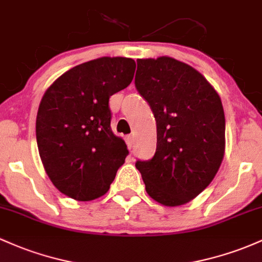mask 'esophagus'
Listing matches in <instances>:
<instances>
[{
    "mask_svg": "<svg viewBox=\"0 0 262 262\" xmlns=\"http://www.w3.org/2000/svg\"><path fill=\"white\" fill-rule=\"evenodd\" d=\"M125 142H126V145H128V148L132 149V146H133V144H134V137L128 136L125 138Z\"/></svg>",
    "mask_w": 262,
    "mask_h": 262,
    "instance_id": "34e87169",
    "label": "esophagus"
}]
</instances>
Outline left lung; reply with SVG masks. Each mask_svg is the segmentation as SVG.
Returning <instances> with one entry per match:
<instances>
[{"instance_id":"obj_1","label":"left lung","mask_w":262,"mask_h":262,"mask_svg":"<svg viewBox=\"0 0 262 262\" xmlns=\"http://www.w3.org/2000/svg\"><path fill=\"white\" fill-rule=\"evenodd\" d=\"M137 91L157 120V151L136 166L151 199L183 205L212 182L224 159L221 99L203 74L171 57L137 59Z\"/></svg>"}]
</instances>
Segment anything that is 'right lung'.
Segmentation results:
<instances>
[{"label":"right lung","instance_id":"obj_1","mask_svg":"<svg viewBox=\"0 0 262 262\" xmlns=\"http://www.w3.org/2000/svg\"><path fill=\"white\" fill-rule=\"evenodd\" d=\"M136 62L102 57L63 73L46 91L36 119L39 157L53 185L78 201L109 190L129 154L111 128L109 97L130 84Z\"/></svg>","mask_w":262,"mask_h":262}]
</instances>
